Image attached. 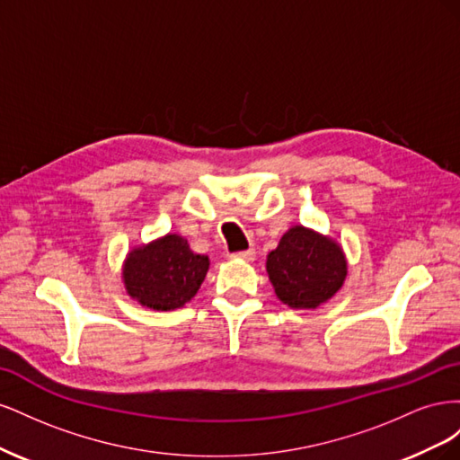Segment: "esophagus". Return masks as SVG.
<instances>
[{"instance_id": "34e87169", "label": "esophagus", "mask_w": 460, "mask_h": 460, "mask_svg": "<svg viewBox=\"0 0 460 460\" xmlns=\"http://www.w3.org/2000/svg\"><path fill=\"white\" fill-rule=\"evenodd\" d=\"M234 259H242V261H253L255 259V249L249 247L245 252H238V253H232Z\"/></svg>"}]
</instances>
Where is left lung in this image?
I'll return each mask as SVG.
<instances>
[{
  "label": "left lung",
  "instance_id": "left-lung-1",
  "mask_svg": "<svg viewBox=\"0 0 460 460\" xmlns=\"http://www.w3.org/2000/svg\"><path fill=\"white\" fill-rule=\"evenodd\" d=\"M278 299L291 309H316L341 289L347 261L340 243L311 228H289L267 257Z\"/></svg>",
  "mask_w": 460,
  "mask_h": 460
}]
</instances>
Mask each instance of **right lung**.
Here are the masks:
<instances>
[{
    "label": "right lung",
    "mask_w": 460,
    "mask_h": 460,
    "mask_svg": "<svg viewBox=\"0 0 460 460\" xmlns=\"http://www.w3.org/2000/svg\"><path fill=\"white\" fill-rule=\"evenodd\" d=\"M208 270V257L193 253L188 240L166 234L134 247L122 264L127 294L153 311H174L198 294Z\"/></svg>",
    "instance_id": "right-lung-1"
}]
</instances>
